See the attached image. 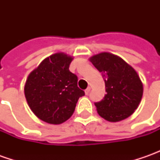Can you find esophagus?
I'll list each match as a JSON object with an SVG mask.
<instances>
[{
	"label": "esophagus",
	"instance_id": "1",
	"mask_svg": "<svg viewBox=\"0 0 160 160\" xmlns=\"http://www.w3.org/2000/svg\"><path fill=\"white\" fill-rule=\"evenodd\" d=\"M90 91H91V87H88L87 89L84 91V92H85V94H86V95H88V93L90 92Z\"/></svg>",
	"mask_w": 160,
	"mask_h": 160
}]
</instances>
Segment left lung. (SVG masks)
<instances>
[{"mask_svg":"<svg viewBox=\"0 0 160 160\" xmlns=\"http://www.w3.org/2000/svg\"><path fill=\"white\" fill-rule=\"evenodd\" d=\"M102 73L107 94L95 102L97 112L109 122H118L130 117L141 102L143 86L137 72L117 55L102 52L90 58Z\"/></svg>","mask_w":160,"mask_h":160,"instance_id":"obj_1","label":"left lung"}]
</instances>
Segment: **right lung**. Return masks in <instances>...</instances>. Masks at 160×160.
Returning <instances> with one entry per match:
<instances>
[{"label":"right lung","instance_id":"add662e5","mask_svg":"<svg viewBox=\"0 0 160 160\" xmlns=\"http://www.w3.org/2000/svg\"><path fill=\"white\" fill-rule=\"evenodd\" d=\"M73 58L58 52L44 58L28 76L25 96L31 110L48 124L59 125L73 115L77 101L84 95L77 77L69 71Z\"/></svg>","mask_w":160,"mask_h":160}]
</instances>
